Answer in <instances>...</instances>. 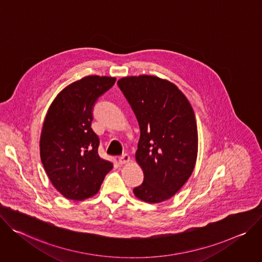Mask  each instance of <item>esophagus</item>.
Returning <instances> with one entry per match:
<instances>
[{
    "mask_svg": "<svg viewBox=\"0 0 262 262\" xmlns=\"http://www.w3.org/2000/svg\"><path fill=\"white\" fill-rule=\"evenodd\" d=\"M130 161V157L128 154H123L122 156L119 157V163L120 164H126Z\"/></svg>",
    "mask_w": 262,
    "mask_h": 262,
    "instance_id": "34e87169",
    "label": "esophagus"
}]
</instances>
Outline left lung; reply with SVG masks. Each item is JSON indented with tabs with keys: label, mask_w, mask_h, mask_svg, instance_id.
<instances>
[{
	"label": "left lung",
	"mask_w": 262,
	"mask_h": 262,
	"mask_svg": "<svg viewBox=\"0 0 262 262\" xmlns=\"http://www.w3.org/2000/svg\"><path fill=\"white\" fill-rule=\"evenodd\" d=\"M140 129L135 158L143 182L134 194L148 203L170 199L188 180L198 154L194 113L178 87L154 76L118 81Z\"/></svg>",
	"instance_id": "obj_1"
}]
</instances>
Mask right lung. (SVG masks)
<instances>
[{"instance_id": "obj_1", "label": "right lung", "mask_w": 262, "mask_h": 262, "mask_svg": "<svg viewBox=\"0 0 262 262\" xmlns=\"http://www.w3.org/2000/svg\"><path fill=\"white\" fill-rule=\"evenodd\" d=\"M115 78L89 76L59 93L51 104L40 136V159L54 187L71 200L96 194L112 168L99 156V136L92 129L93 110Z\"/></svg>"}]
</instances>
